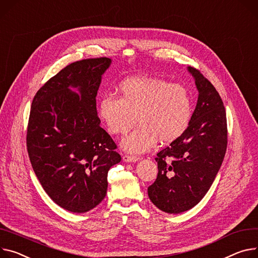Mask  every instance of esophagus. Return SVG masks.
I'll return each mask as SVG.
<instances>
[{
  "instance_id": "obj_1",
  "label": "esophagus",
  "mask_w": 258,
  "mask_h": 258,
  "mask_svg": "<svg viewBox=\"0 0 258 258\" xmlns=\"http://www.w3.org/2000/svg\"><path fill=\"white\" fill-rule=\"evenodd\" d=\"M123 160L125 162H136L138 160V157L137 156H131V155H124Z\"/></svg>"
}]
</instances>
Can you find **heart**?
Here are the masks:
<instances>
[{
	"mask_svg": "<svg viewBox=\"0 0 258 258\" xmlns=\"http://www.w3.org/2000/svg\"><path fill=\"white\" fill-rule=\"evenodd\" d=\"M118 98L103 96L98 116L112 135H124L136 121L138 126L122 141V148L140 154L151 150L159 140L170 144L188 129L193 114L189 90L162 78L133 76L117 89Z\"/></svg>",
	"mask_w": 258,
	"mask_h": 258,
	"instance_id": "obj_1",
	"label": "heart"
}]
</instances>
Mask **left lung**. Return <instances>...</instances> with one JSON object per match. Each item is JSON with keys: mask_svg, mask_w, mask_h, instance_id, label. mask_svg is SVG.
Returning a JSON list of instances; mask_svg holds the SVG:
<instances>
[{"mask_svg": "<svg viewBox=\"0 0 258 258\" xmlns=\"http://www.w3.org/2000/svg\"><path fill=\"white\" fill-rule=\"evenodd\" d=\"M198 99L186 132L157 154L156 181L149 186L151 202L159 210L179 214L200 203L220 169L227 148V122L222 99L200 71Z\"/></svg>", "mask_w": 258, "mask_h": 258, "instance_id": "1", "label": "left lung"}]
</instances>
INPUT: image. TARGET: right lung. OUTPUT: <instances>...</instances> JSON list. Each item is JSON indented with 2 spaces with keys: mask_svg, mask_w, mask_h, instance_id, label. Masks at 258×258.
Wrapping results in <instances>:
<instances>
[{
  "mask_svg": "<svg viewBox=\"0 0 258 258\" xmlns=\"http://www.w3.org/2000/svg\"><path fill=\"white\" fill-rule=\"evenodd\" d=\"M110 63L105 56L74 62L48 79L32 102L27 129L32 167L47 195L69 212L86 213L100 204L107 172L122 159L96 108Z\"/></svg>",
  "mask_w": 258,
  "mask_h": 258,
  "instance_id": "right-lung-1",
  "label": "right lung"
}]
</instances>
